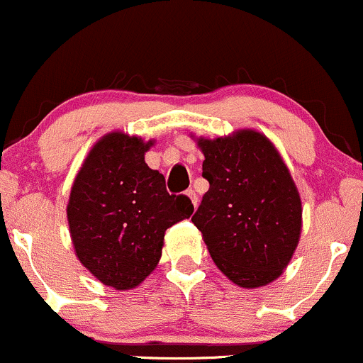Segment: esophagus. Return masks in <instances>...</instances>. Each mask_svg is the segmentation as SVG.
<instances>
[{"label": "esophagus", "mask_w": 363, "mask_h": 363, "mask_svg": "<svg viewBox=\"0 0 363 363\" xmlns=\"http://www.w3.org/2000/svg\"><path fill=\"white\" fill-rule=\"evenodd\" d=\"M185 196L190 199V201H192V204H194V208H197V196H196V192H194L192 189H189L185 192Z\"/></svg>", "instance_id": "obj_1"}]
</instances>
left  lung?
<instances>
[{
    "mask_svg": "<svg viewBox=\"0 0 363 363\" xmlns=\"http://www.w3.org/2000/svg\"><path fill=\"white\" fill-rule=\"evenodd\" d=\"M194 138V136H192ZM209 190L194 225L221 274L244 289L268 286L292 259L303 208L289 167L268 136L256 130L196 138Z\"/></svg>",
    "mask_w": 363,
    "mask_h": 363,
    "instance_id": "1",
    "label": "left lung"
}]
</instances>
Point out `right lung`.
Returning a JSON list of instances; mask_svg holds the SVG:
<instances>
[{"instance_id": "right-lung-1", "label": "right lung", "mask_w": 363, "mask_h": 363, "mask_svg": "<svg viewBox=\"0 0 363 363\" xmlns=\"http://www.w3.org/2000/svg\"><path fill=\"white\" fill-rule=\"evenodd\" d=\"M154 140L111 131L81 164L67 202L74 252L104 286L130 291L157 267L164 233L194 213L186 196H169L164 177L150 169Z\"/></svg>"}]
</instances>
